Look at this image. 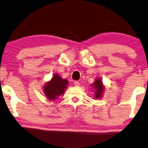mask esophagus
I'll list each match as a JSON object with an SVG mask.
<instances>
[{"mask_svg":"<svg viewBox=\"0 0 148 148\" xmlns=\"http://www.w3.org/2000/svg\"><path fill=\"white\" fill-rule=\"evenodd\" d=\"M74 85L76 86H79V85H80V84H79V82H78V81H74Z\"/></svg>","mask_w":148,"mask_h":148,"instance_id":"34e87169","label":"esophagus"}]
</instances>
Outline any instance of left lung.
I'll list each match as a JSON object with an SVG mask.
<instances>
[{"mask_svg":"<svg viewBox=\"0 0 148 148\" xmlns=\"http://www.w3.org/2000/svg\"><path fill=\"white\" fill-rule=\"evenodd\" d=\"M93 88L92 91L95 93L94 98L95 99H100L101 97H102L103 93V91L105 90V87L103 84L102 80L101 78H97L95 79V81L93 83V84L91 85Z\"/></svg>","mask_w":148,"mask_h":148,"instance_id":"left-lung-1","label":"left lung"}]
</instances>
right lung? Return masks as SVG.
<instances>
[{
    "mask_svg": "<svg viewBox=\"0 0 148 148\" xmlns=\"http://www.w3.org/2000/svg\"><path fill=\"white\" fill-rule=\"evenodd\" d=\"M69 81L62 78L58 74H55L50 81L47 82L43 87V91L49 100H55L58 96L62 95L65 91Z\"/></svg>",
    "mask_w": 148,
    "mask_h": 148,
    "instance_id": "obj_1",
    "label": "right lung"
}]
</instances>
